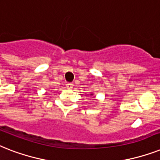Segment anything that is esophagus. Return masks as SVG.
<instances>
[{
    "instance_id": "esophagus-1",
    "label": "esophagus",
    "mask_w": 160,
    "mask_h": 160,
    "mask_svg": "<svg viewBox=\"0 0 160 160\" xmlns=\"http://www.w3.org/2000/svg\"><path fill=\"white\" fill-rule=\"evenodd\" d=\"M72 87H73V84L71 83V82H69V83H67V84H66V88H67L68 89H72Z\"/></svg>"
}]
</instances>
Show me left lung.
<instances>
[{
  "label": "left lung",
  "instance_id": "1",
  "mask_svg": "<svg viewBox=\"0 0 160 160\" xmlns=\"http://www.w3.org/2000/svg\"><path fill=\"white\" fill-rule=\"evenodd\" d=\"M91 95H92V94H91Z\"/></svg>",
  "mask_w": 160,
  "mask_h": 160
}]
</instances>
